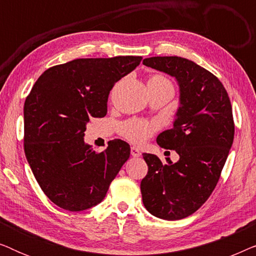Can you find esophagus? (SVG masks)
Returning <instances> with one entry per match:
<instances>
[{
	"label": "esophagus",
	"mask_w": 256,
	"mask_h": 256,
	"mask_svg": "<svg viewBox=\"0 0 256 256\" xmlns=\"http://www.w3.org/2000/svg\"><path fill=\"white\" fill-rule=\"evenodd\" d=\"M130 154H132V157H140V156H141V152H140V149L136 148V146H132Z\"/></svg>",
	"instance_id": "esophagus-1"
}]
</instances>
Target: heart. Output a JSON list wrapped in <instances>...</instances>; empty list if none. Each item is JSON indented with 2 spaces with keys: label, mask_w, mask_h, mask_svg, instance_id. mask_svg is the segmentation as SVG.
Here are the masks:
<instances>
[{
  "label": "heart",
  "mask_w": 256,
  "mask_h": 256,
  "mask_svg": "<svg viewBox=\"0 0 256 256\" xmlns=\"http://www.w3.org/2000/svg\"><path fill=\"white\" fill-rule=\"evenodd\" d=\"M160 84L171 85L169 80L164 78L163 76L152 74L148 78V85H160ZM157 128H158V124L156 122L132 118V120H128L121 124L118 127V132H120L122 138L128 140V141L132 143H142L146 141L157 130Z\"/></svg>",
  "instance_id": "b5f03b06"
}]
</instances>
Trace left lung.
Here are the masks:
<instances>
[{"label": "left lung", "instance_id": "8db88e82", "mask_svg": "<svg viewBox=\"0 0 256 256\" xmlns=\"http://www.w3.org/2000/svg\"><path fill=\"white\" fill-rule=\"evenodd\" d=\"M143 64L174 76L180 86L174 127L156 140L180 160L163 163L143 154L148 174L141 182L142 200L157 218L180 220L197 211L218 183L234 138L232 106L220 80L192 60L152 57Z\"/></svg>", "mask_w": 256, "mask_h": 256}]
</instances>
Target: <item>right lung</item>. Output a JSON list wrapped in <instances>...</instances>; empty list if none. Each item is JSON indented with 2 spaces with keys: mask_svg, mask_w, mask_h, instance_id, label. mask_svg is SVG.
Here are the masks:
<instances>
[{
  "mask_svg": "<svg viewBox=\"0 0 256 256\" xmlns=\"http://www.w3.org/2000/svg\"><path fill=\"white\" fill-rule=\"evenodd\" d=\"M142 57L82 58L48 68L24 104V152L48 198L68 211L102 202L112 180L130 155L113 140L104 152L84 141L90 118L107 114L110 90Z\"/></svg>",
  "mask_w": 256,
  "mask_h": 256,
  "instance_id": "obj_1",
  "label": "right lung"
}]
</instances>
